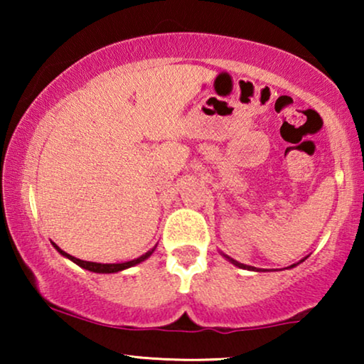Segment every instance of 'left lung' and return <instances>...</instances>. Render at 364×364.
<instances>
[{"instance_id": "8db88e82", "label": "left lung", "mask_w": 364, "mask_h": 364, "mask_svg": "<svg viewBox=\"0 0 364 364\" xmlns=\"http://www.w3.org/2000/svg\"><path fill=\"white\" fill-rule=\"evenodd\" d=\"M223 257H225L228 262H232V263H233V265H237L238 268H245V270H255V272H260V270H258V268H255V267H250V265H243V263H238L237 260H233V258H230V257H227V255H223ZM301 262H303V260H301ZM296 265H298V263H296ZM296 265H295V263H293V265H291L290 268H293V267H296Z\"/></svg>"}]
</instances>
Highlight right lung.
Instances as JSON below:
<instances>
[{"instance_id": "obj_1", "label": "right lung", "mask_w": 364, "mask_h": 364, "mask_svg": "<svg viewBox=\"0 0 364 364\" xmlns=\"http://www.w3.org/2000/svg\"><path fill=\"white\" fill-rule=\"evenodd\" d=\"M51 243H53V247L56 248V250H58L59 253H61L63 257L69 258V260L74 262V263H76V265H79L81 268H84V270L94 272V273H117V272H122V270H126V268H131V267H134V265H137V263L144 262V260H146V258H149V257L152 255L154 250H156V247H154V248H151V250H149L147 253H144L142 257H139V258H136V260H131V262H124V263H96V262L79 260V258L69 255V253L61 250V248H59L54 242H51Z\"/></svg>"}]
</instances>
